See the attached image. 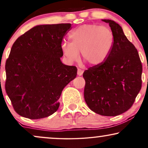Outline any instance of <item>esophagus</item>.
<instances>
[{"label":"esophagus","instance_id":"esophagus-1","mask_svg":"<svg viewBox=\"0 0 148 148\" xmlns=\"http://www.w3.org/2000/svg\"><path fill=\"white\" fill-rule=\"evenodd\" d=\"M83 73H84V71L82 70V69H77V75L82 76V74H83Z\"/></svg>","mask_w":148,"mask_h":148}]
</instances>
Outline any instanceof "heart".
I'll list each match as a JSON object with an SVG mask.
<instances>
[{"instance_id":"b5f03b06","label":"heart","mask_w":148,"mask_h":148,"mask_svg":"<svg viewBox=\"0 0 148 148\" xmlns=\"http://www.w3.org/2000/svg\"><path fill=\"white\" fill-rule=\"evenodd\" d=\"M71 42L61 44L62 54L68 62L77 59L79 52L88 65L94 66L104 62L112 51L114 35L110 28L97 24H84L69 34Z\"/></svg>"}]
</instances>
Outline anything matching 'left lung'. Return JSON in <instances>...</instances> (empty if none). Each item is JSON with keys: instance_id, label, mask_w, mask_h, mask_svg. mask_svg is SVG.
Instances as JSON below:
<instances>
[{"instance_id": "1", "label": "left lung", "mask_w": 148, "mask_h": 148, "mask_svg": "<svg viewBox=\"0 0 148 148\" xmlns=\"http://www.w3.org/2000/svg\"><path fill=\"white\" fill-rule=\"evenodd\" d=\"M114 44L108 57L83 74L86 86L84 98L92 111L102 116H114L132 106L141 88L142 64L135 46L129 41L122 27L110 19Z\"/></svg>"}]
</instances>
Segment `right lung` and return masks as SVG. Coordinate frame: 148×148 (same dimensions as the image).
Masks as SVG:
<instances>
[{
    "label": "right lung",
    "instance_id": "obj_1",
    "mask_svg": "<svg viewBox=\"0 0 148 148\" xmlns=\"http://www.w3.org/2000/svg\"><path fill=\"white\" fill-rule=\"evenodd\" d=\"M71 28V23L36 25L14 42L5 64V90L20 116L39 119L58 110L62 90L77 71L60 60Z\"/></svg>",
    "mask_w": 148,
    "mask_h": 148
}]
</instances>
